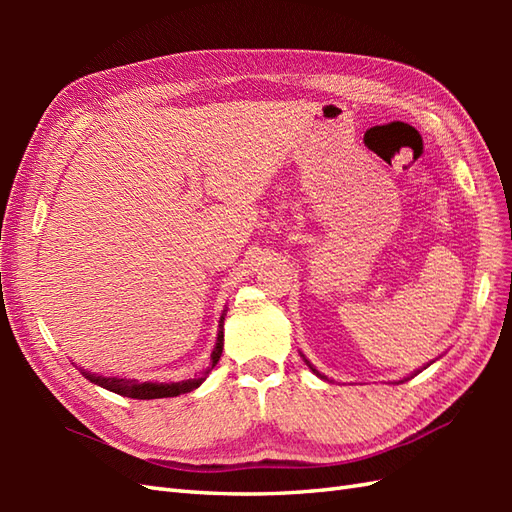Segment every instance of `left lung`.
<instances>
[{"mask_svg":"<svg viewBox=\"0 0 512 512\" xmlns=\"http://www.w3.org/2000/svg\"><path fill=\"white\" fill-rule=\"evenodd\" d=\"M301 358H303V361H306V365H308V367H310V369H312V372H314V374H317V376H319V378H325V376H323V374H319V369H317V367H314V365H312V363H310V361H308V358H306V356H303V354H301ZM431 363H433V361H431ZM431 363H429V365H431ZM418 372H420V369H418ZM418 372H416V374H418Z\"/></svg>","mask_w":512,"mask_h":512,"instance_id":"left-lung-1","label":"left lung"}]
</instances>
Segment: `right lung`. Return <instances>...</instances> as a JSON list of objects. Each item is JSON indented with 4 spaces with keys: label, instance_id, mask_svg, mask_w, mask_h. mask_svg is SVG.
Returning <instances> with one entry per match:
<instances>
[{
    "label": "right lung",
    "instance_id": "add662e5",
    "mask_svg": "<svg viewBox=\"0 0 512 512\" xmlns=\"http://www.w3.org/2000/svg\"><path fill=\"white\" fill-rule=\"evenodd\" d=\"M224 317H226V310L222 312L220 317V325H217V341L215 347L211 352V367H206L200 376L195 378H187V380H180V383H151V380H145V383H140V380L134 378H118V376H99V374H92V372H85L81 369V374L90 380V383L99 385L103 389H110L118 396H127V398H136V400H154V398H173V396H180V394H189V391L198 389L206 376L211 374V369L217 365L224 350Z\"/></svg>",
    "mask_w": 512,
    "mask_h": 512
}]
</instances>
